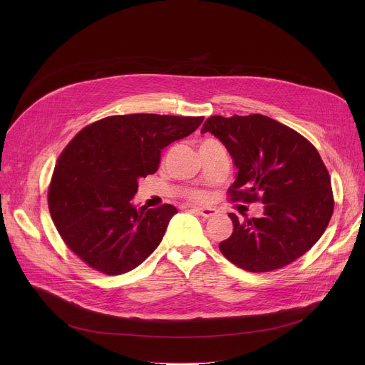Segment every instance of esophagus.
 <instances>
[{
  "label": "esophagus",
  "mask_w": 365,
  "mask_h": 365,
  "mask_svg": "<svg viewBox=\"0 0 365 365\" xmlns=\"http://www.w3.org/2000/svg\"><path fill=\"white\" fill-rule=\"evenodd\" d=\"M192 211L197 212L200 217L203 218H211V217H215L218 214V211L215 210V207H210V206H205V207H196L193 206Z\"/></svg>",
  "instance_id": "esophagus-1"
}]
</instances>
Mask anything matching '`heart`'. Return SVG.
<instances>
[{"mask_svg": "<svg viewBox=\"0 0 365 365\" xmlns=\"http://www.w3.org/2000/svg\"><path fill=\"white\" fill-rule=\"evenodd\" d=\"M196 197H197V199H199V197H200V196H199V195H196Z\"/></svg>", "mask_w": 365, "mask_h": 365, "instance_id": "obj_1", "label": "heart"}]
</instances>
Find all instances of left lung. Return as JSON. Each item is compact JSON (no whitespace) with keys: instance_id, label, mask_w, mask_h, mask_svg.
<instances>
[{"instance_id":"8db88e82","label":"left lung","mask_w":365,"mask_h":365,"mask_svg":"<svg viewBox=\"0 0 365 365\" xmlns=\"http://www.w3.org/2000/svg\"><path fill=\"white\" fill-rule=\"evenodd\" d=\"M214 134L238 169L231 200L262 202L259 218L228 217L234 231L220 244L230 262L252 273L284 267L309 251L334 212L329 173L318 150L290 127L262 114L210 117Z\"/></svg>"}]
</instances>
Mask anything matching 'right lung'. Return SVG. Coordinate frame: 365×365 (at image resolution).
I'll use <instances>...</instances> for the list:
<instances>
[{
	"label": "right lung",
	"instance_id": "right-lung-1",
	"mask_svg": "<svg viewBox=\"0 0 365 365\" xmlns=\"http://www.w3.org/2000/svg\"><path fill=\"white\" fill-rule=\"evenodd\" d=\"M203 117L113 115L89 124L65 147L48 186L51 220L89 267L127 273L159 247L178 210L133 203L138 180L155 173L162 150L187 137Z\"/></svg>",
	"mask_w": 365,
	"mask_h": 365
}]
</instances>
